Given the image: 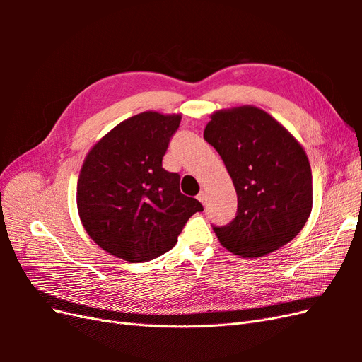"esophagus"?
<instances>
[{
  "instance_id": "34e87169",
  "label": "esophagus",
  "mask_w": 362,
  "mask_h": 362,
  "mask_svg": "<svg viewBox=\"0 0 362 362\" xmlns=\"http://www.w3.org/2000/svg\"><path fill=\"white\" fill-rule=\"evenodd\" d=\"M198 199L202 202V205H205L206 204V193L205 192H199Z\"/></svg>"
}]
</instances>
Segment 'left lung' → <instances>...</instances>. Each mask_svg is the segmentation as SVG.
<instances>
[{"instance_id": "left-lung-1", "label": "left lung", "mask_w": 362, "mask_h": 362, "mask_svg": "<svg viewBox=\"0 0 362 362\" xmlns=\"http://www.w3.org/2000/svg\"><path fill=\"white\" fill-rule=\"evenodd\" d=\"M204 139L222 157L237 192V214L213 226L228 250L262 257L300 233L313 208L308 157L288 131L261 108L211 115Z\"/></svg>"}]
</instances>
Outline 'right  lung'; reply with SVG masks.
I'll list each match as a JSON object with an SVG mask.
<instances>
[{"label":"right lung","instance_id":"1","mask_svg":"<svg viewBox=\"0 0 362 362\" xmlns=\"http://www.w3.org/2000/svg\"><path fill=\"white\" fill-rule=\"evenodd\" d=\"M180 115L145 112L104 136L87 154L76 185L83 226L93 242L129 262L151 261L177 243L204 206L180 192V175L163 169Z\"/></svg>","mask_w":362,"mask_h":362}]
</instances>
